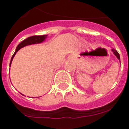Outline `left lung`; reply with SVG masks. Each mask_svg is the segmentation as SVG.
Returning a JSON list of instances; mask_svg holds the SVG:
<instances>
[{
	"mask_svg": "<svg viewBox=\"0 0 129 129\" xmlns=\"http://www.w3.org/2000/svg\"><path fill=\"white\" fill-rule=\"evenodd\" d=\"M112 51L113 52V53H114L115 55H116V56L117 57V58H118V59H119V60H120V56H119V53H118V52H117V51H116V50H115V49H114V48L112 49Z\"/></svg>",
	"mask_w": 129,
	"mask_h": 129,
	"instance_id": "obj_1",
	"label": "left lung"
}]
</instances>
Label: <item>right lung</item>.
<instances>
[{"instance_id":"1","label":"right lung","mask_w":129,"mask_h":129,"mask_svg":"<svg viewBox=\"0 0 129 129\" xmlns=\"http://www.w3.org/2000/svg\"><path fill=\"white\" fill-rule=\"evenodd\" d=\"M47 37V35H34V36H31V37H28L27 39H24V41H22L20 44H19L16 48V50L15 52V53H13V55L11 57V61H10V65L11 66V62H12V60H13V57H14L15 55L16 54V53L18 52V50H19L20 48L24 47V46H27V45H29V44H37V43H41L43 41H44V39Z\"/></svg>"}]
</instances>
